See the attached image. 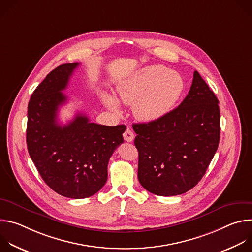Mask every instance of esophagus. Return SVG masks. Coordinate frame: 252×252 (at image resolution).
I'll return each instance as SVG.
<instances>
[{"mask_svg": "<svg viewBox=\"0 0 252 252\" xmlns=\"http://www.w3.org/2000/svg\"><path fill=\"white\" fill-rule=\"evenodd\" d=\"M133 138H134V134H133V132H132L129 128H126V131L124 132V139H125L126 141L130 142V141H132V140H133Z\"/></svg>", "mask_w": 252, "mask_h": 252, "instance_id": "34e87169", "label": "esophagus"}]
</instances>
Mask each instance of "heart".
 Instances as JSON below:
<instances>
[{
	"mask_svg": "<svg viewBox=\"0 0 252 252\" xmlns=\"http://www.w3.org/2000/svg\"><path fill=\"white\" fill-rule=\"evenodd\" d=\"M184 90L183 78L161 64L142 67L117 86L119 99L125 104L133 103L134 117L143 123L158 121L169 113ZM100 97L111 110L120 111L115 96L102 93Z\"/></svg>",
	"mask_w": 252,
	"mask_h": 252,
	"instance_id": "1",
	"label": "heart"
}]
</instances>
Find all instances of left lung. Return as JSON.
Listing matches in <instances>:
<instances>
[{
  "label": "left lung",
  "mask_w": 252,
  "mask_h": 252,
  "mask_svg": "<svg viewBox=\"0 0 252 252\" xmlns=\"http://www.w3.org/2000/svg\"><path fill=\"white\" fill-rule=\"evenodd\" d=\"M219 103L195 70L189 94L176 109L158 121L132 125L137 177L148 191L173 196L198 184L219 148Z\"/></svg>",
  "instance_id": "8db88e82"
}]
</instances>
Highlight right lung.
<instances>
[{"mask_svg":"<svg viewBox=\"0 0 252 252\" xmlns=\"http://www.w3.org/2000/svg\"><path fill=\"white\" fill-rule=\"evenodd\" d=\"M79 63L61 64L46 77L28 104L27 147L44 182L68 198H86L106 183L107 163L124 142L126 126H109L91 123L78 114L64 126L58 123L60 106Z\"/></svg>","mask_w":252,"mask_h":252,"instance_id":"add662e5","label":"right lung"}]
</instances>
